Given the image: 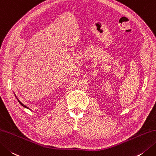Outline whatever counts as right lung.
<instances>
[{
	"label": "right lung",
	"instance_id": "add662e5",
	"mask_svg": "<svg viewBox=\"0 0 156 156\" xmlns=\"http://www.w3.org/2000/svg\"><path fill=\"white\" fill-rule=\"evenodd\" d=\"M15 97H16V95H15ZM16 98H17V97H16ZM17 101H18V102H19V103H20V104H21V105H22L23 107H24V108H27V109H28V108H27V107H26V105H24L23 104V103H21V102H20V101L19 99H18L17 98Z\"/></svg>",
	"mask_w": 156,
	"mask_h": 156
}]
</instances>
